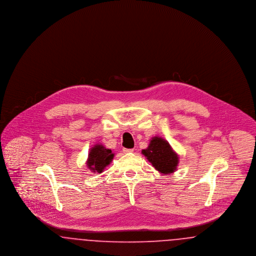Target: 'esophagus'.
Instances as JSON below:
<instances>
[{
  "mask_svg": "<svg viewBox=\"0 0 256 256\" xmlns=\"http://www.w3.org/2000/svg\"><path fill=\"white\" fill-rule=\"evenodd\" d=\"M134 150V148H124V150H122L124 154H130V152H132Z\"/></svg>",
  "mask_w": 256,
  "mask_h": 256,
  "instance_id": "1",
  "label": "esophagus"
}]
</instances>
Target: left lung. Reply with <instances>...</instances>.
Returning <instances> with one entry per match:
<instances>
[{"label": "left lung", "mask_w": 256, "mask_h": 256, "mask_svg": "<svg viewBox=\"0 0 256 256\" xmlns=\"http://www.w3.org/2000/svg\"><path fill=\"white\" fill-rule=\"evenodd\" d=\"M142 154L156 170L166 176L176 172L180 163L178 154L172 150L169 142L160 136L150 139L148 148L142 150Z\"/></svg>", "instance_id": "obj_1"}]
</instances>
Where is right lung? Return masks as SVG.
Masks as SVG:
<instances>
[{
	"label": "right lung",
	"mask_w": 256,
	"mask_h": 256,
	"mask_svg": "<svg viewBox=\"0 0 256 256\" xmlns=\"http://www.w3.org/2000/svg\"><path fill=\"white\" fill-rule=\"evenodd\" d=\"M114 156L115 154H113L111 150L106 148L102 144L98 143L90 148L86 166L91 172L100 174L106 169V167L110 165L114 158Z\"/></svg>",
	"instance_id": "right-lung-1"
}]
</instances>
